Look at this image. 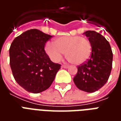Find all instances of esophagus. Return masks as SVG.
I'll return each mask as SVG.
<instances>
[{"label":"esophagus","mask_w":121,"mask_h":121,"mask_svg":"<svg viewBox=\"0 0 121 121\" xmlns=\"http://www.w3.org/2000/svg\"><path fill=\"white\" fill-rule=\"evenodd\" d=\"M61 67H62L63 68L67 69V68H69V66L67 65H62V66H61Z\"/></svg>","instance_id":"34e87169"}]
</instances>
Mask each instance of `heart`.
Here are the masks:
<instances>
[{
	"label": "heart",
	"instance_id": "heart-1",
	"mask_svg": "<svg viewBox=\"0 0 121 121\" xmlns=\"http://www.w3.org/2000/svg\"><path fill=\"white\" fill-rule=\"evenodd\" d=\"M45 52L54 61L61 60L65 53L71 63L81 65L88 60L91 54V45L88 39L81 36H61L55 39L54 44L47 43Z\"/></svg>",
	"mask_w": 121,
	"mask_h": 121
}]
</instances>
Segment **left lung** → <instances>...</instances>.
Listing matches in <instances>:
<instances>
[{"mask_svg": "<svg viewBox=\"0 0 121 121\" xmlns=\"http://www.w3.org/2000/svg\"><path fill=\"white\" fill-rule=\"evenodd\" d=\"M84 34L91 43V57L86 63L78 67L73 81L79 89L93 93L104 86L109 78L113 53L109 42L100 34L89 30Z\"/></svg>", "mask_w": 121, "mask_h": 121, "instance_id": "1", "label": "left lung"}]
</instances>
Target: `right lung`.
I'll return each mask as SVG.
<instances>
[{"label": "right lung", "instance_id": "obj_1", "mask_svg": "<svg viewBox=\"0 0 121 121\" xmlns=\"http://www.w3.org/2000/svg\"><path fill=\"white\" fill-rule=\"evenodd\" d=\"M52 35L31 29L15 37L9 50V63L17 84L26 91L39 93L47 89L61 65L50 60L44 49Z\"/></svg>", "mask_w": 121, "mask_h": 121}]
</instances>
